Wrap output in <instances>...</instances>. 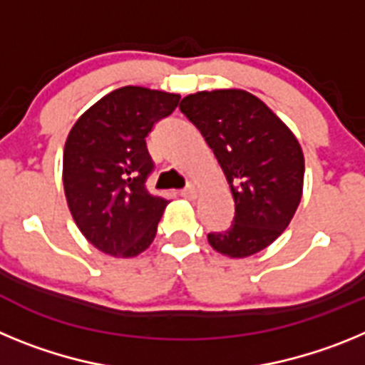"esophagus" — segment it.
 <instances>
[{"mask_svg":"<svg viewBox=\"0 0 365 365\" xmlns=\"http://www.w3.org/2000/svg\"><path fill=\"white\" fill-rule=\"evenodd\" d=\"M180 197H185V199H195L197 197V190H195V186H186L185 190H180V193H179Z\"/></svg>","mask_w":365,"mask_h":365,"instance_id":"1","label":"esophagus"}]
</instances>
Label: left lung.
<instances>
[{
  "label": "left lung",
  "instance_id": "8db88e82",
  "mask_svg": "<svg viewBox=\"0 0 365 365\" xmlns=\"http://www.w3.org/2000/svg\"><path fill=\"white\" fill-rule=\"evenodd\" d=\"M179 109L214 150L235 202L230 228L210 232L208 243L228 257L257 254L289 227L302 199L305 160L298 138L241 89L188 95Z\"/></svg>",
  "mask_w": 365,
  "mask_h": 365
}]
</instances>
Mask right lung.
<instances>
[{"label":"right lung","mask_w":365,"mask_h":365,"mask_svg":"<svg viewBox=\"0 0 365 365\" xmlns=\"http://www.w3.org/2000/svg\"><path fill=\"white\" fill-rule=\"evenodd\" d=\"M179 95L146 87L115 89L76 120L63 150V188L86 240L115 257L144 252L168 201L151 195L146 137L172 115Z\"/></svg>","instance_id":"add662e5"}]
</instances>
